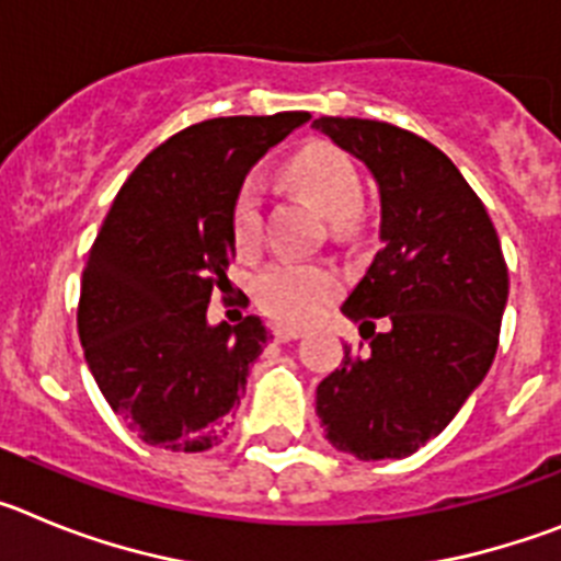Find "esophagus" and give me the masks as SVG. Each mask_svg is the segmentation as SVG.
<instances>
[{
    "instance_id": "34e87169",
    "label": "esophagus",
    "mask_w": 561,
    "mask_h": 561,
    "mask_svg": "<svg viewBox=\"0 0 561 561\" xmlns=\"http://www.w3.org/2000/svg\"><path fill=\"white\" fill-rule=\"evenodd\" d=\"M272 336H275L277 342H291L297 340V336H304V329H295V325H275V329H272Z\"/></svg>"
}]
</instances>
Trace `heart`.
<instances>
[{
	"instance_id": "obj_1",
	"label": "heart",
	"mask_w": 561,
	"mask_h": 561,
	"mask_svg": "<svg viewBox=\"0 0 561 561\" xmlns=\"http://www.w3.org/2000/svg\"><path fill=\"white\" fill-rule=\"evenodd\" d=\"M286 180L331 221V236L345 241L356 232L362 210V180L354 162L329 142H311L286 165ZM232 238L241 252L255 250L261 238V202L255 185H241L230 210ZM342 277L317 261H277L255 280L257 306L277 323L304 325L340 295Z\"/></svg>"
}]
</instances>
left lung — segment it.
<instances>
[{
	"label": "left lung",
	"mask_w": 561,
	"mask_h": 561,
	"mask_svg": "<svg viewBox=\"0 0 561 561\" xmlns=\"http://www.w3.org/2000/svg\"><path fill=\"white\" fill-rule=\"evenodd\" d=\"M311 126L365 162L381 205V250L342 304L370 345H345L317 385V415L340 453L408 458L492 368L508 300L497 230L453 160L419 134L359 117Z\"/></svg>",
	"instance_id": "8db88e82"
}]
</instances>
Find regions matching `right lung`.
Returning a JSON list of instances; mask_svg holds the SVG:
<instances>
[{"mask_svg": "<svg viewBox=\"0 0 561 561\" xmlns=\"http://www.w3.org/2000/svg\"><path fill=\"white\" fill-rule=\"evenodd\" d=\"M309 112L216 117L153 148L121 187L89 250L78 304L83 356L108 408L168 453H205L230 430L266 325L207 323L230 291L232 199Z\"/></svg>", "mask_w": 561, "mask_h": 561, "instance_id": "1", "label": "right lung"}]
</instances>
